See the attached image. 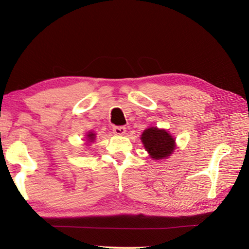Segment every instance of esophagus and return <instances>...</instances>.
<instances>
[{"mask_svg":"<svg viewBox=\"0 0 249 249\" xmlns=\"http://www.w3.org/2000/svg\"><path fill=\"white\" fill-rule=\"evenodd\" d=\"M126 132V127L124 126H115L114 128H113V133L115 135H124Z\"/></svg>","mask_w":249,"mask_h":249,"instance_id":"obj_1","label":"esophagus"}]
</instances>
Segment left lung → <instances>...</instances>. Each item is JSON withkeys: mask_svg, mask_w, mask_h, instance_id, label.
I'll return each mask as SVG.
<instances>
[{"mask_svg": "<svg viewBox=\"0 0 249 249\" xmlns=\"http://www.w3.org/2000/svg\"><path fill=\"white\" fill-rule=\"evenodd\" d=\"M150 158L154 160H161L169 158V156L176 149V138L165 128H158L156 126L146 128L141 136Z\"/></svg>", "mask_w": 249, "mask_h": 249, "instance_id": "1", "label": "left lung"}]
</instances>
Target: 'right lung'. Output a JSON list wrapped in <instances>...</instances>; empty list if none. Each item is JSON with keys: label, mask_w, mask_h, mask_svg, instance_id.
Returning a JSON list of instances; mask_svg holds the SVG:
<instances>
[{"label": "right lung", "mask_w": 249, "mask_h": 249, "mask_svg": "<svg viewBox=\"0 0 249 249\" xmlns=\"http://www.w3.org/2000/svg\"><path fill=\"white\" fill-rule=\"evenodd\" d=\"M95 133H93V132H89L87 134V137H86V140H87V145H90V144H92V142H94V141H95Z\"/></svg>", "instance_id": "right-lung-1"}]
</instances>
